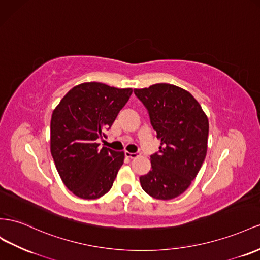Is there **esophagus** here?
I'll return each mask as SVG.
<instances>
[{"instance_id":"esophagus-1","label":"esophagus","mask_w":260,"mask_h":260,"mask_svg":"<svg viewBox=\"0 0 260 260\" xmlns=\"http://www.w3.org/2000/svg\"><path fill=\"white\" fill-rule=\"evenodd\" d=\"M124 155H125V157H129V158H136V157H138V153L124 152Z\"/></svg>"}]
</instances>
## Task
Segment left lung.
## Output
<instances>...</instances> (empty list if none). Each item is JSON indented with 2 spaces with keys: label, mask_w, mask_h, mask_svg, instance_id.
<instances>
[{
  "label": "left lung",
  "mask_w": 260,
  "mask_h": 260,
  "mask_svg": "<svg viewBox=\"0 0 260 260\" xmlns=\"http://www.w3.org/2000/svg\"><path fill=\"white\" fill-rule=\"evenodd\" d=\"M135 94L160 140L158 151L151 155V171L140 182L153 198L174 199L190 186L206 158L208 118L190 93L172 84L136 88Z\"/></svg>",
  "instance_id": "1"
}]
</instances>
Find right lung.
<instances>
[{
    "label": "right lung",
    "mask_w": 260,
    "mask_h": 260,
    "mask_svg": "<svg viewBox=\"0 0 260 260\" xmlns=\"http://www.w3.org/2000/svg\"><path fill=\"white\" fill-rule=\"evenodd\" d=\"M132 94L103 83H83L69 90L53 110L50 149L55 167L70 191L82 199H97L113 187L123 152L100 149L98 138L106 137Z\"/></svg>",
    "instance_id": "add662e5"
}]
</instances>
